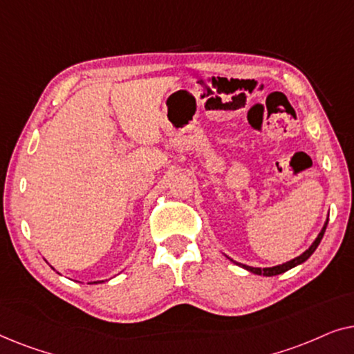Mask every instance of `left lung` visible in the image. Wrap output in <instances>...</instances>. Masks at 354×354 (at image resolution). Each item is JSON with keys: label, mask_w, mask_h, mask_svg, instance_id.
Returning a JSON list of instances; mask_svg holds the SVG:
<instances>
[{"label": "left lung", "mask_w": 354, "mask_h": 354, "mask_svg": "<svg viewBox=\"0 0 354 354\" xmlns=\"http://www.w3.org/2000/svg\"><path fill=\"white\" fill-rule=\"evenodd\" d=\"M327 224H328V219L326 221V224H324V227H322V230L319 232V235H317V239L313 241V245L309 246V248L304 251L303 254H299L298 258H295V259H292V261H288V263H283V264H279V266H274V268H251V266H246V264H240V263H234L235 264H239V266H241V268L243 269H246V270H250V272H253V274H258V275H266V277H272V275H279V274H282V272H287L288 269H292V268H295V266H298V264H301V263H304V261H306L309 256H311L314 251H316V248L319 246V243H321V240H322V236H324V232H326V229H327ZM232 261V259H230Z\"/></svg>", "instance_id": "8db88e82"}]
</instances>
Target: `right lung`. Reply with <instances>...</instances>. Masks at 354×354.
<instances>
[{"instance_id": "1", "label": "right lung", "mask_w": 354, "mask_h": 354, "mask_svg": "<svg viewBox=\"0 0 354 354\" xmlns=\"http://www.w3.org/2000/svg\"><path fill=\"white\" fill-rule=\"evenodd\" d=\"M93 283H96V282H93Z\"/></svg>"}]
</instances>
